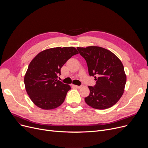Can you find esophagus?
<instances>
[{
    "mask_svg": "<svg viewBox=\"0 0 148 148\" xmlns=\"http://www.w3.org/2000/svg\"><path fill=\"white\" fill-rule=\"evenodd\" d=\"M72 86H73L74 88H77V89H80V88H82V86H77V85H75V84H73Z\"/></svg>",
    "mask_w": 148,
    "mask_h": 148,
    "instance_id": "34e87169",
    "label": "esophagus"
}]
</instances>
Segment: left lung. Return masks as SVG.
I'll list each match as a JSON object with an SVG mask.
<instances>
[{"instance_id": "8db88e82", "label": "left lung", "mask_w": 148, "mask_h": 148, "mask_svg": "<svg viewBox=\"0 0 148 148\" xmlns=\"http://www.w3.org/2000/svg\"><path fill=\"white\" fill-rule=\"evenodd\" d=\"M86 60L89 74L96 84L88 86L90 94L86 103L96 109H106L117 103L123 94L127 76L121 60L112 51L97 46L77 47Z\"/></svg>"}]
</instances>
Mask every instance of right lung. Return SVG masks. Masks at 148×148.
Here are the masks:
<instances>
[{
    "label": "right lung",
    "instance_id": "1",
    "mask_svg": "<svg viewBox=\"0 0 148 148\" xmlns=\"http://www.w3.org/2000/svg\"><path fill=\"white\" fill-rule=\"evenodd\" d=\"M78 53L73 47H58L39 53L30 62L24 82L29 98L37 107L51 110L64 103L71 86L58 80V75L66 61Z\"/></svg>",
    "mask_w": 148,
    "mask_h": 148
}]
</instances>
